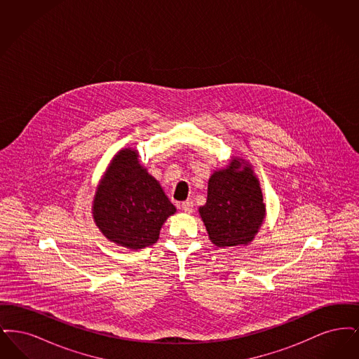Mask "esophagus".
Segmentation results:
<instances>
[{"instance_id": "1", "label": "esophagus", "mask_w": 359, "mask_h": 359, "mask_svg": "<svg viewBox=\"0 0 359 359\" xmlns=\"http://www.w3.org/2000/svg\"><path fill=\"white\" fill-rule=\"evenodd\" d=\"M179 208L180 210H183L184 212H192V210H194V202L192 201H186V202H182L180 205H179Z\"/></svg>"}]
</instances>
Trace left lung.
I'll return each instance as SVG.
<instances>
[{
  "instance_id": "left-lung-1",
  "label": "left lung",
  "mask_w": 359,
  "mask_h": 359,
  "mask_svg": "<svg viewBox=\"0 0 359 359\" xmlns=\"http://www.w3.org/2000/svg\"><path fill=\"white\" fill-rule=\"evenodd\" d=\"M199 214L215 246L252 242L265 218L262 192L252 165L236 157L226 168L214 172L208 180L207 202Z\"/></svg>"
}]
</instances>
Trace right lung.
<instances>
[{"instance_id": "1", "label": "right lung", "mask_w": 359, "mask_h": 359, "mask_svg": "<svg viewBox=\"0 0 359 359\" xmlns=\"http://www.w3.org/2000/svg\"><path fill=\"white\" fill-rule=\"evenodd\" d=\"M176 212L160 183L138 161L135 149L116 154L93 202V217L111 242L138 250L157 242L160 229Z\"/></svg>"}]
</instances>
